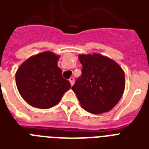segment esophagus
Wrapping results in <instances>:
<instances>
[{
    "mask_svg": "<svg viewBox=\"0 0 149 149\" xmlns=\"http://www.w3.org/2000/svg\"><path fill=\"white\" fill-rule=\"evenodd\" d=\"M69 80H70V84H71V86H72V85L74 84V78H73V77H71Z\"/></svg>",
    "mask_w": 149,
    "mask_h": 149,
    "instance_id": "obj_1",
    "label": "esophagus"
}]
</instances>
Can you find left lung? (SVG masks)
I'll list each match as a JSON object with an SVG mask.
<instances>
[{"mask_svg":"<svg viewBox=\"0 0 149 149\" xmlns=\"http://www.w3.org/2000/svg\"><path fill=\"white\" fill-rule=\"evenodd\" d=\"M83 65L81 77L72 86L85 111L100 114L114 107L122 97L125 75L120 65L99 53L79 54Z\"/></svg>","mask_w":149,"mask_h":149,"instance_id":"1","label":"left lung"}]
</instances>
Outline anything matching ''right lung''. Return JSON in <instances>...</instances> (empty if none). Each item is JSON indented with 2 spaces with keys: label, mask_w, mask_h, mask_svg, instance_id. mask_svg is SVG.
Listing matches in <instances>:
<instances>
[{
  "label": "right lung",
  "mask_w": 149,
  "mask_h": 149,
  "mask_svg": "<svg viewBox=\"0 0 149 149\" xmlns=\"http://www.w3.org/2000/svg\"><path fill=\"white\" fill-rule=\"evenodd\" d=\"M60 56L45 51L29 57L15 74L20 95L31 106L49 109L56 106L71 87L58 67Z\"/></svg>",
  "instance_id": "obj_1"
}]
</instances>
